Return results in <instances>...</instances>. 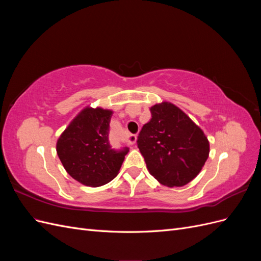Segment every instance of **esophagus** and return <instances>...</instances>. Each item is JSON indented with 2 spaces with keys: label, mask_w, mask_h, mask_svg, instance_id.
Instances as JSON below:
<instances>
[{
  "label": "esophagus",
  "mask_w": 261,
  "mask_h": 261,
  "mask_svg": "<svg viewBox=\"0 0 261 261\" xmlns=\"http://www.w3.org/2000/svg\"><path fill=\"white\" fill-rule=\"evenodd\" d=\"M136 140H137V135H135V134H129V135H128V143L130 145H134V144H136Z\"/></svg>",
  "instance_id": "1"
}]
</instances>
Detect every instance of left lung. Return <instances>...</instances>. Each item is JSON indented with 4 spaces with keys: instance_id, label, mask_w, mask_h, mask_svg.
I'll use <instances>...</instances> for the list:
<instances>
[{
    "instance_id": "left-lung-1",
    "label": "left lung",
    "mask_w": 261,
    "mask_h": 261,
    "mask_svg": "<svg viewBox=\"0 0 261 261\" xmlns=\"http://www.w3.org/2000/svg\"><path fill=\"white\" fill-rule=\"evenodd\" d=\"M151 120L141 128L137 145L150 174L161 184L180 187L201 171L209 155L203 132L169 102L150 109Z\"/></svg>"
}]
</instances>
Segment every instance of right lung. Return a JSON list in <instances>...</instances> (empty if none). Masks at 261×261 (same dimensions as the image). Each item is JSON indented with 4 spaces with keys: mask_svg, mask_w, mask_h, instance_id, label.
Here are the masks:
<instances>
[{
    "mask_svg": "<svg viewBox=\"0 0 261 261\" xmlns=\"http://www.w3.org/2000/svg\"><path fill=\"white\" fill-rule=\"evenodd\" d=\"M112 111L87 108L62 134L57 152L68 174L80 183L97 187L112 180L121 169L128 147L110 144Z\"/></svg>",
    "mask_w": 261,
    "mask_h": 261,
    "instance_id": "right-lung-1",
    "label": "right lung"
}]
</instances>
